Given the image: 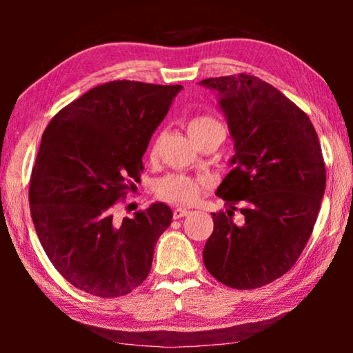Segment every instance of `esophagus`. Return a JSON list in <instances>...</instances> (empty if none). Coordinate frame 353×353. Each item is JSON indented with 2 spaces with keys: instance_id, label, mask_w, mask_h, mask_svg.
Listing matches in <instances>:
<instances>
[{
  "instance_id": "esophagus-1",
  "label": "esophagus",
  "mask_w": 353,
  "mask_h": 353,
  "mask_svg": "<svg viewBox=\"0 0 353 353\" xmlns=\"http://www.w3.org/2000/svg\"><path fill=\"white\" fill-rule=\"evenodd\" d=\"M187 214H188L187 208H174V210H172V218L174 219L183 218V216H187Z\"/></svg>"
}]
</instances>
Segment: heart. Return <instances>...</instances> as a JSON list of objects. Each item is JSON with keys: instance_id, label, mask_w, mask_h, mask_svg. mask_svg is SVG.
Masks as SVG:
<instances>
[{"instance_id": "heart-1", "label": "heart", "mask_w": 353, "mask_h": 353, "mask_svg": "<svg viewBox=\"0 0 353 353\" xmlns=\"http://www.w3.org/2000/svg\"><path fill=\"white\" fill-rule=\"evenodd\" d=\"M212 126H219L216 119L207 115L194 117L188 123V132L191 139H194L196 135L204 132L205 129ZM159 143L160 139L154 143L151 149V157L155 159L159 152ZM208 188V183L204 179H193L185 174H170L160 179L157 182V194L160 199H163L170 204L176 205H190L194 204L196 201L201 198V194Z\"/></svg>"}]
</instances>
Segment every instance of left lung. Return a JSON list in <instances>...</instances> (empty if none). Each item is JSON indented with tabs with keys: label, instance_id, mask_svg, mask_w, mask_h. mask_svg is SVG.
I'll use <instances>...</instances> for the list:
<instances>
[{
	"label": "left lung",
	"instance_id": "left-lung-1",
	"mask_svg": "<svg viewBox=\"0 0 353 353\" xmlns=\"http://www.w3.org/2000/svg\"><path fill=\"white\" fill-rule=\"evenodd\" d=\"M218 92L235 141L234 165L216 190L229 210L212 213L202 252L221 283L254 290L288 272L310 240L325 190V163L307 113L246 73L201 81ZM245 223H233L236 205Z\"/></svg>",
	"mask_w": 353,
	"mask_h": 353
}]
</instances>
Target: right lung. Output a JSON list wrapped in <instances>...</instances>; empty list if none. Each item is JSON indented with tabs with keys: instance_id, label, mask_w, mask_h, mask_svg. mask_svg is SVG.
<instances>
[{
	"instance_id": "add662e5",
	"label": "right lung",
	"mask_w": 353,
	"mask_h": 353,
	"mask_svg": "<svg viewBox=\"0 0 353 353\" xmlns=\"http://www.w3.org/2000/svg\"><path fill=\"white\" fill-rule=\"evenodd\" d=\"M182 85L105 82L56 113L29 182L32 223L61 276L88 294L119 297L143 283L171 208L155 202L115 218L140 181L141 157Z\"/></svg>"
}]
</instances>
